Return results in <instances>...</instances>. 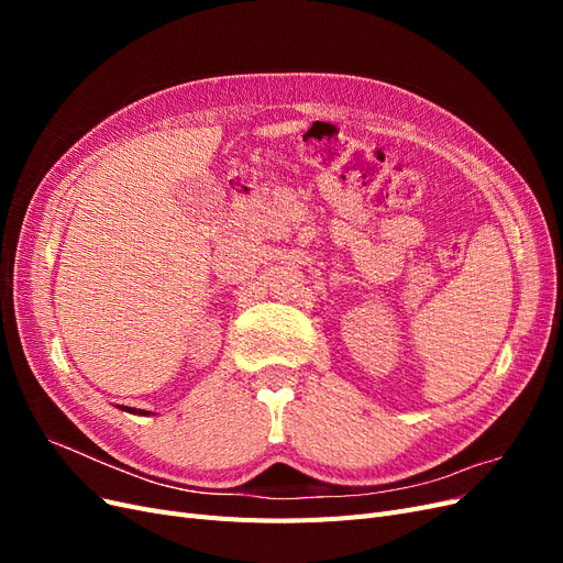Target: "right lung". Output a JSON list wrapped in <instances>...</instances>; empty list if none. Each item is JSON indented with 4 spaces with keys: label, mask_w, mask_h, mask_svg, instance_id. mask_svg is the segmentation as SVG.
<instances>
[{
    "label": "right lung",
    "mask_w": 563,
    "mask_h": 563,
    "mask_svg": "<svg viewBox=\"0 0 563 563\" xmlns=\"http://www.w3.org/2000/svg\"><path fill=\"white\" fill-rule=\"evenodd\" d=\"M122 408V411H126V413H135V416H150V411H143V408H131V406H119Z\"/></svg>",
    "instance_id": "add662e5"
}]
</instances>
